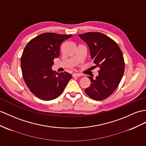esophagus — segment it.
I'll list each match as a JSON object with an SVG mask.
<instances>
[{
  "label": "esophagus",
  "instance_id": "obj_1",
  "mask_svg": "<svg viewBox=\"0 0 146 146\" xmlns=\"http://www.w3.org/2000/svg\"><path fill=\"white\" fill-rule=\"evenodd\" d=\"M81 75L80 74H76V73H74L72 74V77H80Z\"/></svg>",
  "mask_w": 146,
  "mask_h": 146
}]
</instances>
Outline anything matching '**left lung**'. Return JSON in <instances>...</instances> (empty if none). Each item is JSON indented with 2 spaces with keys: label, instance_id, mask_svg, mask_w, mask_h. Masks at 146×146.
Masks as SVG:
<instances>
[{
  "label": "left lung",
  "instance_id": "1",
  "mask_svg": "<svg viewBox=\"0 0 146 146\" xmlns=\"http://www.w3.org/2000/svg\"><path fill=\"white\" fill-rule=\"evenodd\" d=\"M88 45L91 59L99 68L95 79L89 78L90 87L85 93L95 100H102L113 94L122 79L124 61L121 50L112 39L98 32H88L79 35Z\"/></svg>",
  "mask_w": 146,
  "mask_h": 146
}]
</instances>
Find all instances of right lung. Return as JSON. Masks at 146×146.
<instances>
[{"label": "right lung", "instance_id": "obj_1", "mask_svg": "<svg viewBox=\"0 0 146 146\" xmlns=\"http://www.w3.org/2000/svg\"><path fill=\"white\" fill-rule=\"evenodd\" d=\"M72 35L45 33L30 40L21 58L23 79L30 90L42 100L55 99L62 94L72 75L52 70L53 60L60 54V46Z\"/></svg>", "mask_w": 146, "mask_h": 146}]
</instances>
